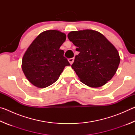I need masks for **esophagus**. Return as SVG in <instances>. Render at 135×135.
I'll list each match as a JSON object with an SVG mask.
<instances>
[{
    "instance_id": "1",
    "label": "esophagus",
    "mask_w": 135,
    "mask_h": 135,
    "mask_svg": "<svg viewBox=\"0 0 135 135\" xmlns=\"http://www.w3.org/2000/svg\"><path fill=\"white\" fill-rule=\"evenodd\" d=\"M74 58H69L68 59V61H69V62L70 63V64H72L74 62Z\"/></svg>"
}]
</instances>
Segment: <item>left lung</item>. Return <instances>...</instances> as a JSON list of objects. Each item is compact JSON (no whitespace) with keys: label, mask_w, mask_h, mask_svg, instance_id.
I'll return each instance as SVG.
<instances>
[{"label":"left lung","mask_w":135,"mask_h":135,"mask_svg":"<svg viewBox=\"0 0 135 135\" xmlns=\"http://www.w3.org/2000/svg\"><path fill=\"white\" fill-rule=\"evenodd\" d=\"M68 38L79 52L71 65L82 83L91 88L105 84L120 62L117 50L105 36L92 30L71 31Z\"/></svg>","instance_id":"8db88e82"}]
</instances>
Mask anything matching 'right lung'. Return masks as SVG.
<instances>
[{
	"mask_svg": "<svg viewBox=\"0 0 135 135\" xmlns=\"http://www.w3.org/2000/svg\"><path fill=\"white\" fill-rule=\"evenodd\" d=\"M65 40V33L51 30L40 33L30 45L22 58V70L34 86L45 88L51 85L65 66L70 65L59 49Z\"/></svg>",
	"mask_w": 135,
	"mask_h": 135,
	"instance_id": "1",
	"label": "right lung"
}]
</instances>
